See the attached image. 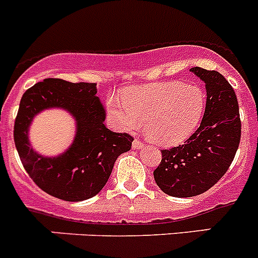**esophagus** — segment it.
Wrapping results in <instances>:
<instances>
[{"instance_id": "34e87169", "label": "esophagus", "mask_w": 258, "mask_h": 258, "mask_svg": "<svg viewBox=\"0 0 258 258\" xmlns=\"http://www.w3.org/2000/svg\"><path fill=\"white\" fill-rule=\"evenodd\" d=\"M143 145H145V143H143L141 140H134L133 141V149H142Z\"/></svg>"}]
</instances>
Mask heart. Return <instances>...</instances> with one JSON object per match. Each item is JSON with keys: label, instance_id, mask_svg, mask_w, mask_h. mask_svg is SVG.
<instances>
[{"label": "heart", "instance_id": "heart-1", "mask_svg": "<svg viewBox=\"0 0 258 258\" xmlns=\"http://www.w3.org/2000/svg\"><path fill=\"white\" fill-rule=\"evenodd\" d=\"M122 103L115 97H109L107 102L109 115L118 126L133 132L143 122L150 141L174 146L197 129L204 112L206 97L198 85L168 81L127 89Z\"/></svg>", "mask_w": 258, "mask_h": 258}]
</instances>
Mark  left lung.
<instances>
[{
    "mask_svg": "<svg viewBox=\"0 0 258 258\" xmlns=\"http://www.w3.org/2000/svg\"><path fill=\"white\" fill-rule=\"evenodd\" d=\"M190 71L206 83L204 116L183 145L161 150L154 170L160 190L175 198L197 197L217 183L231 165L241 136L238 99L229 81L217 71Z\"/></svg>",
    "mask_w": 258,
    "mask_h": 258,
    "instance_id": "8db88e82",
    "label": "left lung"
}]
</instances>
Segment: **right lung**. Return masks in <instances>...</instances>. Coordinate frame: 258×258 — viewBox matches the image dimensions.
Instances as JSON below:
<instances>
[{
	"instance_id": "obj_1",
	"label": "right lung",
	"mask_w": 258,
	"mask_h": 258,
	"mask_svg": "<svg viewBox=\"0 0 258 258\" xmlns=\"http://www.w3.org/2000/svg\"><path fill=\"white\" fill-rule=\"evenodd\" d=\"M97 84L45 79L22 97L14 142L28 175L42 191L66 202L95 197L108 181L116 159L129 151L133 137L111 132L103 124L106 112L97 97ZM67 109L78 124L74 143L64 154L45 158L29 147L28 126L42 109Z\"/></svg>"
}]
</instances>
